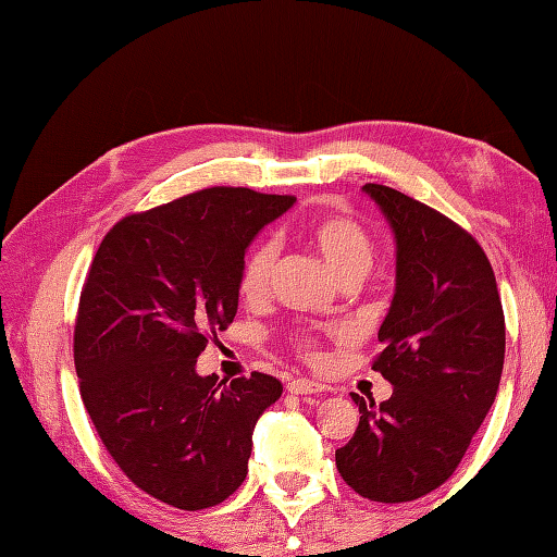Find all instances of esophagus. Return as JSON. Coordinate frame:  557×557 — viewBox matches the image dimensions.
Here are the masks:
<instances>
[{"label":"esophagus","mask_w":557,"mask_h":557,"mask_svg":"<svg viewBox=\"0 0 557 557\" xmlns=\"http://www.w3.org/2000/svg\"><path fill=\"white\" fill-rule=\"evenodd\" d=\"M287 389L292 395H318L323 393V385L309 381V377H297V381H292L287 385Z\"/></svg>","instance_id":"obj_1"}]
</instances>
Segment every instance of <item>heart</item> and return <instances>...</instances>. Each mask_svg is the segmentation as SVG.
<instances>
[{
    "label": "heart",
    "instance_id": "heart-1",
    "mask_svg": "<svg viewBox=\"0 0 557 557\" xmlns=\"http://www.w3.org/2000/svg\"><path fill=\"white\" fill-rule=\"evenodd\" d=\"M304 234L339 282L354 277L363 280L366 272L373 268V236L359 220L339 215V212H327V215L315 218ZM275 263L277 246L272 242H260L248 251L239 272V292L244 299L258 301L265 297ZM297 347L306 357L315 354V345L309 335H297Z\"/></svg>",
    "mask_w": 557,
    "mask_h": 557
}]
</instances>
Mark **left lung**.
<instances>
[{"instance_id": "obj_1", "label": "left lung", "mask_w": 557, "mask_h": 557, "mask_svg": "<svg viewBox=\"0 0 557 557\" xmlns=\"http://www.w3.org/2000/svg\"><path fill=\"white\" fill-rule=\"evenodd\" d=\"M397 244L395 297L373 361L393 397L354 395L359 425L335 453L339 476L375 503H409L453 476L498 395L505 315L479 242L443 212L366 184Z\"/></svg>"}]
</instances>
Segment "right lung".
I'll return each mask as SVG.
<instances>
[{
    "mask_svg": "<svg viewBox=\"0 0 557 557\" xmlns=\"http://www.w3.org/2000/svg\"><path fill=\"white\" fill-rule=\"evenodd\" d=\"M294 200L203 188L126 215L92 258L74 330L83 405L132 483L180 510L242 486L256 421L282 395L277 377L218 383L196 359L234 321L248 244Z\"/></svg>",
    "mask_w": 557,
    "mask_h": 557,
    "instance_id": "right-lung-1",
    "label": "right lung"
}]
</instances>
